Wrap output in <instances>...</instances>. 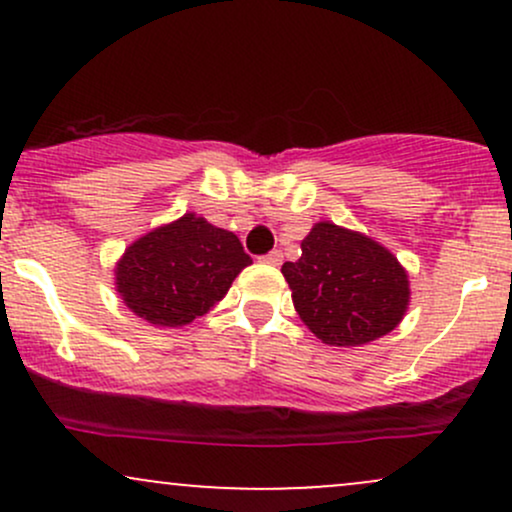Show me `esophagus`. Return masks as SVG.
Segmentation results:
<instances>
[{
  "instance_id": "1",
  "label": "esophagus",
  "mask_w": 512,
  "mask_h": 512,
  "mask_svg": "<svg viewBox=\"0 0 512 512\" xmlns=\"http://www.w3.org/2000/svg\"><path fill=\"white\" fill-rule=\"evenodd\" d=\"M281 257H284V255H281L279 250H272V252H267V255H262L260 262H264V264H274V267H276V264H281Z\"/></svg>"
}]
</instances>
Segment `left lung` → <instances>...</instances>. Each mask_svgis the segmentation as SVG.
<instances>
[{
  "instance_id": "left-lung-1",
  "label": "left lung",
  "mask_w": 512,
  "mask_h": 512,
  "mask_svg": "<svg viewBox=\"0 0 512 512\" xmlns=\"http://www.w3.org/2000/svg\"><path fill=\"white\" fill-rule=\"evenodd\" d=\"M301 260L281 274L310 332L330 346H361L392 332L409 305L407 272L392 252L330 221L315 223Z\"/></svg>"
}]
</instances>
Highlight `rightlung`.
I'll use <instances>...</instances> for the list:
<instances>
[{"label":"right lung","mask_w":512,"mask_h":512,"mask_svg":"<svg viewBox=\"0 0 512 512\" xmlns=\"http://www.w3.org/2000/svg\"><path fill=\"white\" fill-rule=\"evenodd\" d=\"M248 264L238 236L185 214L129 245L115 284L132 313L151 325L180 327L209 313Z\"/></svg>","instance_id":"obj_1"}]
</instances>
